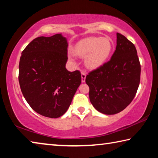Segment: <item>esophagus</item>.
Listing matches in <instances>:
<instances>
[{
  "label": "esophagus",
  "instance_id": "1",
  "mask_svg": "<svg viewBox=\"0 0 158 158\" xmlns=\"http://www.w3.org/2000/svg\"><path fill=\"white\" fill-rule=\"evenodd\" d=\"M85 77H86V74H85L84 72H82L81 73V81L82 82H85Z\"/></svg>",
  "mask_w": 158,
  "mask_h": 158
}]
</instances>
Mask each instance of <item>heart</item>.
I'll list each match as a JSON object with an SVG mask.
<instances>
[{"mask_svg": "<svg viewBox=\"0 0 158 158\" xmlns=\"http://www.w3.org/2000/svg\"><path fill=\"white\" fill-rule=\"evenodd\" d=\"M113 43L108 37H89L79 41L73 49V54L80 57L85 55V63L90 69L100 68L111 55ZM73 59V56H69Z\"/></svg>", "mask_w": 158, "mask_h": 158, "instance_id": "1", "label": "heart"}]
</instances>
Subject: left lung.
Wrapping results in <instances>:
<instances>
[{
  "instance_id": "left-lung-1",
  "label": "left lung",
  "mask_w": 158,
  "mask_h": 158,
  "mask_svg": "<svg viewBox=\"0 0 158 158\" xmlns=\"http://www.w3.org/2000/svg\"><path fill=\"white\" fill-rule=\"evenodd\" d=\"M116 36V48L111 59L85 77L90 102L106 115L126 108L140 83L141 65L135 46L122 34L117 33Z\"/></svg>"
}]
</instances>
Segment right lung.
<instances>
[{
	"label": "right lung",
	"mask_w": 158,
	"mask_h": 158,
	"mask_svg": "<svg viewBox=\"0 0 158 158\" xmlns=\"http://www.w3.org/2000/svg\"><path fill=\"white\" fill-rule=\"evenodd\" d=\"M68 42L61 34L38 37L21 53L19 82L23 97L37 113L56 118L65 113L81 84L79 70L69 72Z\"/></svg>",
	"instance_id": "1"
}]
</instances>
